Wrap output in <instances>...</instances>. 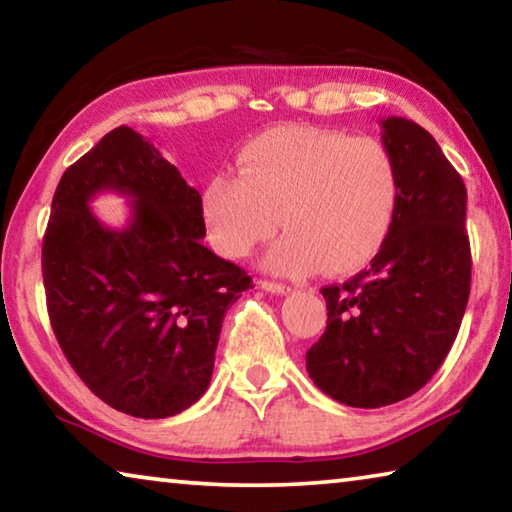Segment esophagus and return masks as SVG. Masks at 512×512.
<instances>
[{"label": "esophagus", "mask_w": 512, "mask_h": 512, "mask_svg": "<svg viewBox=\"0 0 512 512\" xmlns=\"http://www.w3.org/2000/svg\"><path fill=\"white\" fill-rule=\"evenodd\" d=\"M259 284H262V289H264V291H268V293H277V296H284V293H289V291H291V287H287V284L271 282V280H262Z\"/></svg>", "instance_id": "1"}]
</instances>
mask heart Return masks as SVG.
<instances>
[{
  "instance_id": "b5f03b06",
  "label": "heart",
  "mask_w": 512,
  "mask_h": 512,
  "mask_svg": "<svg viewBox=\"0 0 512 512\" xmlns=\"http://www.w3.org/2000/svg\"><path fill=\"white\" fill-rule=\"evenodd\" d=\"M237 171L203 194L214 246L241 259L287 230L266 255L277 275H341L375 257L391 230L400 178L386 146L329 128L280 126L250 140ZM281 221H276V214Z\"/></svg>"
}]
</instances>
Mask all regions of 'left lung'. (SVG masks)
<instances>
[{"instance_id": "1", "label": "left lung", "mask_w": 512, "mask_h": 512, "mask_svg": "<svg viewBox=\"0 0 512 512\" xmlns=\"http://www.w3.org/2000/svg\"><path fill=\"white\" fill-rule=\"evenodd\" d=\"M400 198L379 253L352 280L323 287L327 327L307 372L354 409L406 400L452 350L470 298L467 189L438 142L404 117L381 119Z\"/></svg>"}]
</instances>
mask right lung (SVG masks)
<instances>
[{"label":"right lung","mask_w":512,"mask_h":512,"mask_svg":"<svg viewBox=\"0 0 512 512\" xmlns=\"http://www.w3.org/2000/svg\"><path fill=\"white\" fill-rule=\"evenodd\" d=\"M132 198L124 229L89 210ZM203 201L155 146L119 126L69 167L42 241L51 327L69 366L112 409L158 420L201 400L225 311L253 287L203 246Z\"/></svg>","instance_id":"obj_1"}]
</instances>
